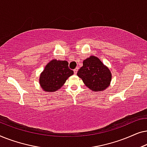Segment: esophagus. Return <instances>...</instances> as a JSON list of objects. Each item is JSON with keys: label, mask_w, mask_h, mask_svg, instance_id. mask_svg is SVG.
<instances>
[{"label": "esophagus", "mask_w": 147, "mask_h": 147, "mask_svg": "<svg viewBox=\"0 0 147 147\" xmlns=\"http://www.w3.org/2000/svg\"><path fill=\"white\" fill-rule=\"evenodd\" d=\"M78 67H77V68H76V69L74 70V74H77V72H78Z\"/></svg>", "instance_id": "obj_1"}]
</instances>
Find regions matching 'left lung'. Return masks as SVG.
Returning a JSON list of instances; mask_svg holds the SVG:
<instances>
[{"mask_svg":"<svg viewBox=\"0 0 147 147\" xmlns=\"http://www.w3.org/2000/svg\"><path fill=\"white\" fill-rule=\"evenodd\" d=\"M77 75L86 87L94 92H102L110 86L112 74L99 58L92 55L84 60Z\"/></svg>","mask_w":147,"mask_h":147,"instance_id":"1","label":"left lung"}]
</instances>
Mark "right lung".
Masks as SVG:
<instances>
[{"mask_svg":"<svg viewBox=\"0 0 147 147\" xmlns=\"http://www.w3.org/2000/svg\"><path fill=\"white\" fill-rule=\"evenodd\" d=\"M74 71L68 67L67 61L52 59L45 65L39 76V82L43 91L53 92L60 89Z\"/></svg>","mask_w":147,"mask_h":147,"instance_id":"add662e5","label":"right lung"}]
</instances>
